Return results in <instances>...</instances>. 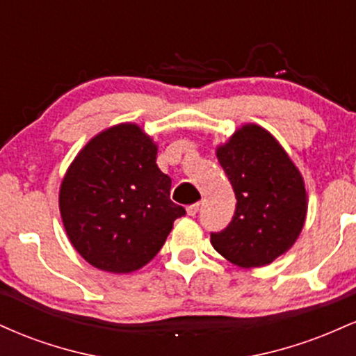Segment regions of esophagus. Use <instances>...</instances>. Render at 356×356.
<instances>
[{"mask_svg":"<svg viewBox=\"0 0 356 356\" xmlns=\"http://www.w3.org/2000/svg\"><path fill=\"white\" fill-rule=\"evenodd\" d=\"M186 211H187V214L194 218V216L199 212V204H191V206H187Z\"/></svg>","mask_w":356,"mask_h":356,"instance_id":"34e87169","label":"esophagus"}]
</instances>
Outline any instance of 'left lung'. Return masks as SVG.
<instances>
[{
	"label": "left lung",
	"mask_w": 356,
	"mask_h": 356,
	"mask_svg": "<svg viewBox=\"0 0 356 356\" xmlns=\"http://www.w3.org/2000/svg\"><path fill=\"white\" fill-rule=\"evenodd\" d=\"M234 189L236 211L226 229L211 232L220 256L239 268L273 263L295 244L305 226V181L268 130L246 124L216 150Z\"/></svg>",
	"instance_id": "left-lung-1"
}]
</instances>
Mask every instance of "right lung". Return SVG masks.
<instances>
[{
    "label": "right lung",
    "instance_id": "right-lung-1",
    "mask_svg": "<svg viewBox=\"0 0 356 356\" xmlns=\"http://www.w3.org/2000/svg\"><path fill=\"white\" fill-rule=\"evenodd\" d=\"M157 145L137 124L100 132L80 150L60 186V214L72 246L102 271L132 273L164 246L186 214L170 201Z\"/></svg>",
    "mask_w": 356,
    "mask_h": 356
}]
</instances>
